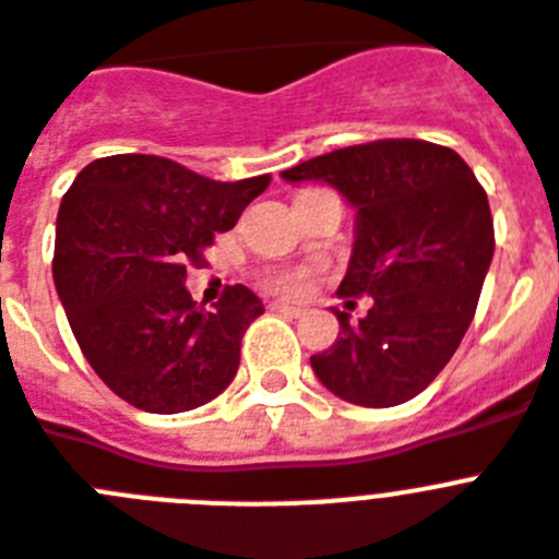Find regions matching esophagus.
<instances>
[{"instance_id": "obj_1", "label": "esophagus", "mask_w": 559, "mask_h": 559, "mask_svg": "<svg viewBox=\"0 0 559 559\" xmlns=\"http://www.w3.org/2000/svg\"><path fill=\"white\" fill-rule=\"evenodd\" d=\"M272 309H275V312H284V316H289V318H301L304 316L301 307H289V304H272Z\"/></svg>"}]
</instances>
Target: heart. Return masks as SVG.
<instances>
[{"instance_id":"heart-1","label":"heart","mask_w":559,"mask_h":559,"mask_svg":"<svg viewBox=\"0 0 559 559\" xmlns=\"http://www.w3.org/2000/svg\"><path fill=\"white\" fill-rule=\"evenodd\" d=\"M266 284H270L275 293L287 295V298H295V295H301L307 289V270H278V272H270L266 275Z\"/></svg>"}]
</instances>
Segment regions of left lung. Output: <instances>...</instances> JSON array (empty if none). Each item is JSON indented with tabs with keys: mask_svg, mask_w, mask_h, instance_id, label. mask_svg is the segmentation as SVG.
Here are the masks:
<instances>
[{
	"mask_svg": "<svg viewBox=\"0 0 559 559\" xmlns=\"http://www.w3.org/2000/svg\"><path fill=\"white\" fill-rule=\"evenodd\" d=\"M289 185L323 181L355 207V243L337 293L369 295L312 372L341 401L397 406L429 386L475 318L495 255L486 190L454 150L417 139L355 144L281 173Z\"/></svg>",
	"mask_w": 559,
	"mask_h": 559,
	"instance_id": "1",
	"label": "left lung"
}]
</instances>
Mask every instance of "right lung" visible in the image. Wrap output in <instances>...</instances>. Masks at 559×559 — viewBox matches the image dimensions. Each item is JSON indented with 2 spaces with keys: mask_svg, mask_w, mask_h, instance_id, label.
<instances>
[{
  "mask_svg": "<svg viewBox=\"0 0 559 559\" xmlns=\"http://www.w3.org/2000/svg\"><path fill=\"white\" fill-rule=\"evenodd\" d=\"M266 187L270 176L213 181L170 158L121 153L87 164L64 192L56 293L87 364L121 401L176 415L233 383L264 304L236 284L213 309L195 307L187 266Z\"/></svg>",
  "mask_w": 559,
  "mask_h": 559,
  "instance_id": "right-lung-1",
  "label": "right lung"
}]
</instances>
